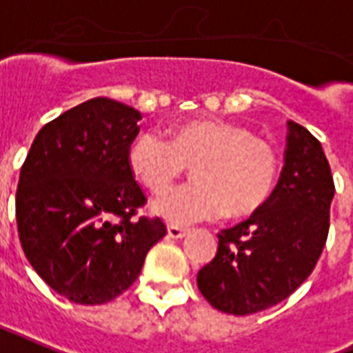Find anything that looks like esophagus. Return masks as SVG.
<instances>
[{"instance_id":"obj_1","label":"esophagus","mask_w":353,"mask_h":353,"mask_svg":"<svg viewBox=\"0 0 353 353\" xmlns=\"http://www.w3.org/2000/svg\"><path fill=\"white\" fill-rule=\"evenodd\" d=\"M187 235V230H183L179 225H168V236L170 239H183Z\"/></svg>"}]
</instances>
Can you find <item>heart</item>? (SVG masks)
<instances>
[{
	"mask_svg": "<svg viewBox=\"0 0 353 353\" xmlns=\"http://www.w3.org/2000/svg\"><path fill=\"white\" fill-rule=\"evenodd\" d=\"M129 166L152 192H163L192 166L194 183L172 188L153 201V211L174 224H194L222 212L242 216L270 196L279 159L272 142L248 128L222 120L177 125L172 141L141 133L129 148Z\"/></svg>",
	"mask_w": 353,
	"mask_h": 353,
	"instance_id": "obj_1",
	"label": "heart"
}]
</instances>
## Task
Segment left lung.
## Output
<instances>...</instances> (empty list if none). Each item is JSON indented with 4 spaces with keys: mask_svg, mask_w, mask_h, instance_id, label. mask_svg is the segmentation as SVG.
<instances>
[{
    "mask_svg": "<svg viewBox=\"0 0 353 353\" xmlns=\"http://www.w3.org/2000/svg\"><path fill=\"white\" fill-rule=\"evenodd\" d=\"M285 166L268 200L241 224L219 233L214 259L198 272L212 307L252 314L278 305L313 272L330 231L335 185L320 142L287 122Z\"/></svg>",
    "mask_w": 353,
    "mask_h": 353,
    "instance_id": "obj_1",
    "label": "left lung"
}]
</instances>
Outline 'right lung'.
<instances>
[{
    "label": "right lung",
    "instance_id": "obj_1",
    "mask_svg": "<svg viewBox=\"0 0 353 353\" xmlns=\"http://www.w3.org/2000/svg\"><path fill=\"white\" fill-rule=\"evenodd\" d=\"M141 118L114 99H88L46 123L21 166V248L40 278L70 302L114 300L166 235L161 219H133L146 203L129 166Z\"/></svg>",
    "mask_w": 353,
    "mask_h": 353
}]
</instances>
